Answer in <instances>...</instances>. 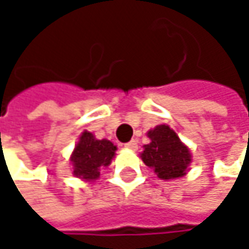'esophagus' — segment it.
I'll list each match as a JSON object with an SVG mask.
<instances>
[{
    "instance_id": "esophagus-1",
    "label": "esophagus",
    "mask_w": 249,
    "mask_h": 249,
    "mask_svg": "<svg viewBox=\"0 0 249 249\" xmlns=\"http://www.w3.org/2000/svg\"><path fill=\"white\" fill-rule=\"evenodd\" d=\"M125 148H128V150H132V151H135L137 148H138V142H137V140H131L129 142H126L124 145Z\"/></svg>"
}]
</instances>
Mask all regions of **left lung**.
Instances as JSON below:
<instances>
[{"label": "left lung", "instance_id": "obj_1", "mask_svg": "<svg viewBox=\"0 0 249 249\" xmlns=\"http://www.w3.org/2000/svg\"><path fill=\"white\" fill-rule=\"evenodd\" d=\"M150 142L142 145L140 157L161 180H173L190 170V148L178 138L170 125L160 124L147 132Z\"/></svg>", "mask_w": 249, "mask_h": 249}]
</instances>
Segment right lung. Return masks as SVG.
<instances>
[{"label":"right lung","mask_w":249,"mask_h":249,"mask_svg":"<svg viewBox=\"0 0 249 249\" xmlns=\"http://www.w3.org/2000/svg\"><path fill=\"white\" fill-rule=\"evenodd\" d=\"M117 150L112 141L98 140L95 134L85 129L71 154L72 173L83 181H96L101 176V169L108 167L115 159Z\"/></svg>","instance_id":"right-lung-1"}]
</instances>
